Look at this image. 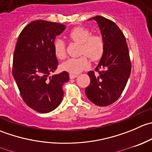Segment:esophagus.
I'll return each mask as SVG.
<instances>
[{
	"instance_id": "obj_1",
	"label": "esophagus",
	"mask_w": 152,
	"mask_h": 152,
	"mask_svg": "<svg viewBox=\"0 0 152 152\" xmlns=\"http://www.w3.org/2000/svg\"><path fill=\"white\" fill-rule=\"evenodd\" d=\"M78 76V74H73V73H70V79H75Z\"/></svg>"
}]
</instances>
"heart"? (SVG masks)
<instances>
[{
  "mask_svg": "<svg viewBox=\"0 0 152 152\" xmlns=\"http://www.w3.org/2000/svg\"><path fill=\"white\" fill-rule=\"evenodd\" d=\"M69 39L80 44V57L70 58L61 64V68L73 74L80 73L90 65L88 56L92 61L99 59L104 50V40L100 35L91 34V31L85 27L77 26L68 34ZM54 50L56 57L62 59L66 56L65 45L61 39H57L54 43Z\"/></svg>",
  "mask_w": 152,
  "mask_h": 152,
  "instance_id": "heart-1",
  "label": "heart"
}]
</instances>
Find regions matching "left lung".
<instances>
[{
  "mask_svg": "<svg viewBox=\"0 0 152 152\" xmlns=\"http://www.w3.org/2000/svg\"><path fill=\"white\" fill-rule=\"evenodd\" d=\"M94 19L104 40L103 56L94 71L88 72L91 82L85 89L90 101L107 106L117 101L124 91L132 71L126 37L117 24L102 16Z\"/></svg>",
  "mask_w": 152,
  "mask_h": 152,
  "instance_id": "left-lung-1",
  "label": "left lung"
}]
</instances>
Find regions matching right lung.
I'll return each instance as SVG.
<instances>
[{
    "instance_id": "1",
    "label": "right lung",
    "mask_w": 152,
    "mask_h": 152,
    "mask_svg": "<svg viewBox=\"0 0 152 152\" xmlns=\"http://www.w3.org/2000/svg\"><path fill=\"white\" fill-rule=\"evenodd\" d=\"M56 22L37 20L20 32L13 56L12 75L23 102L34 110L48 113L62 100V86L69 73L50 75L58 62L54 50L56 37L65 29Z\"/></svg>"
}]
</instances>
